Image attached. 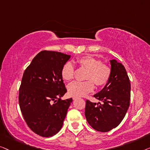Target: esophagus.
<instances>
[{"label": "esophagus", "instance_id": "34e87169", "mask_svg": "<svg viewBox=\"0 0 150 150\" xmlns=\"http://www.w3.org/2000/svg\"><path fill=\"white\" fill-rule=\"evenodd\" d=\"M77 98V96H73V100H75V99Z\"/></svg>", "mask_w": 150, "mask_h": 150}]
</instances>
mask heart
I'll return each instance as SVG.
<instances>
[{
    "mask_svg": "<svg viewBox=\"0 0 150 150\" xmlns=\"http://www.w3.org/2000/svg\"><path fill=\"white\" fill-rule=\"evenodd\" d=\"M77 64L88 70L86 76L85 81H74L68 86V91L71 95L73 96H85L91 92L95 85L100 87L108 82L111 77V69L108 65L102 63L101 61L94 57L86 56L78 58L76 61ZM61 75L62 79L69 81L74 78L75 68L71 62H67L63 65L61 70Z\"/></svg>",
    "mask_w": 150,
    "mask_h": 150,
    "instance_id": "obj_1",
    "label": "heart"
}]
</instances>
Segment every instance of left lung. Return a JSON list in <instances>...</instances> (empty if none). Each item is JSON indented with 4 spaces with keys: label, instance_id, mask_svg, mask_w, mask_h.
<instances>
[{
    "label": "left lung",
    "instance_id": "8db88e82",
    "mask_svg": "<svg viewBox=\"0 0 150 150\" xmlns=\"http://www.w3.org/2000/svg\"><path fill=\"white\" fill-rule=\"evenodd\" d=\"M111 74L108 82L94 94L102 103L86 100L85 115L94 130L108 132L119 125L127 112L130 100V82L124 67L116 60H110Z\"/></svg>",
    "mask_w": 150,
    "mask_h": 150
}]
</instances>
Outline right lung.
Returning <instances> with one entry per match:
<instances>
[{"label":"right lung","mask_w":150,"mask_h":150,"mask_svg":"<svg viewBox=\"0 0 150 150\" xmlns=\"http://www.w3.org/2000/svg\"><path fill=\"white\" fill-rule=\"evenodd\" d=\"M70 55L42 51L25 70L19 89L21 112L36 134L50 137L60 131L72 98L61 100L67 92L61 70Z\"/></svg>","instance_id":"add662e5"}]
</instances>
